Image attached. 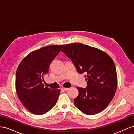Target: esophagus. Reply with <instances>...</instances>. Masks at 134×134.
I'll return each mask as SVG.
<instances>
[{
	"label": "esophagus",
	"mask_w": 134,
	"mask_h": 134,
	"mask_svg": "<svg viewBox=\"0 0 134 134\" xmlns=\"http://www.w3.org/2000/svg\"><path fill=\"white\" fill-rule=\"evenodd\" d=\"M68 88H62V90L63 91H66L68 90Z\"/></svg>",
	"instance_id": "34e87169"
}]
</instances>
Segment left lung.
Returning a JSON list of instances; mask_svg holds the SVG:
<instances>
[{
    "mask_svg": "<svg viewBox=\"0 0 134 134\" xmlns=\"http://www.w3.org/2000/svg\"><path fill=\"white\" fill-rule=\"evenodd\" d=\"M75 65L77 72H86L87 89L76 87V107L88 115L102 112L110 103L117 86L115 65L106 52L81 43L66 44L62 50Z\"/></svg>",
    "mask_w": 134,
    "mask_h": 134,
    "instance_id": "left-lung-1",
    "label": "left lung"
}]
</instances>
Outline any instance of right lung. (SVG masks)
I'll use <instances>...</instances> for the list:
<instances>
[{"label":"right lung","mask_w":134,"mask_h":134,"mask_svg":"<svg viewBox=\"0 0 134 134\" xmlns=\"http://www.w3.org/2000/svg\"><path fill=\"white\" fill-rule=\"evenodd\" d=\"M64 44L50 45L32 51L20 63L16 71L15 90L19 100L33 114L42 115L56 104L60 90L42 83L51 62Z\"/></svg>","instance_id":"right-lung-1"}]
</instances>
